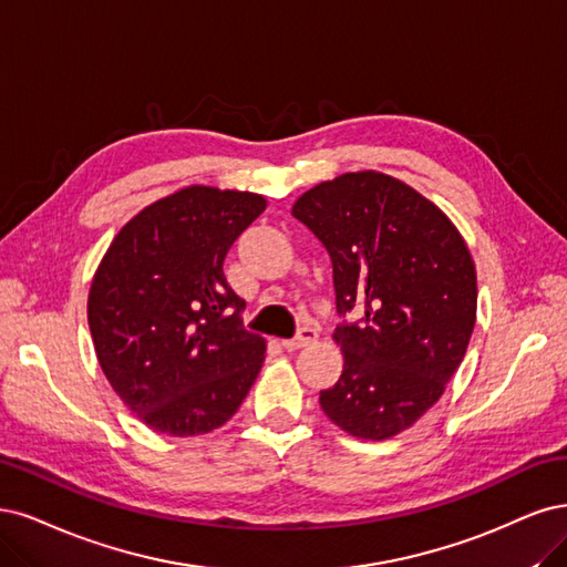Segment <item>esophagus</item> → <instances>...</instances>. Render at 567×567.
Wrapping results in <instances>:
<instances>
[{
	"mask_svg": "<svg viewBox=\"0 0 567 567\" xmlns=\"http://www.w3.org/2000/svg\"><path fill=\"white\" fill-rule=\"evenodd\" d=\"M316 339H318V332L313 330V327H301V330L297 332V337L295 339H285L282 346H285L287 351H299V349H303V346L313 343Z\"/></svg>",
	"mask_w": 567,
	"mask_h": 567,
	"instance_id": "1",
	"label": "esophagus"
}]
</instances>
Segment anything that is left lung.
<instances>
[{
  "label": "left lung",
  "mask_w": 567,
  "mask_h": 567,
  "mask_svg": "<svg viewBox=\"0 0 567 567\" xmlns=\"http://www.w3.org/2000/svg\"><path fill=\"white\" fill-rule=\"evenodd\" d=\"M291 214L330 251L343 372L320 408L362 441L410 429L460 370L476 324V266L431 199L381 172L306 190Z\"/></svg>",
  "instance_id": "left-lung-1"
}]
</instances>
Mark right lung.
Returning a JSON list of instances; mask_svg holds the SVG:
<instances>
[{
	"label": "right lung",
	"instance_id": "add662e5",
	"mask_svg": "<svg viewBox=\"0 0 567 567\" xmlns=\"http://www.w3.org/2000/svg\"><path fill=\"white\" fill-rule=\"evenodd\" d=\"M264 209L257 193L181 188L126 221L94 272L86 318L99 364L157 433L224 426L261 372L266 339L243 327L224 259Z\"/></svg>",
	"mask_w": 567,
	"mask_h": 567
}]
</instances>
